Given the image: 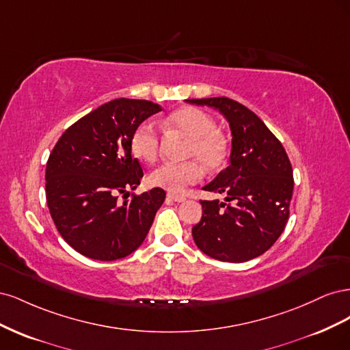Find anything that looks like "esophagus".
<instances>
[{
    "mask_svg": "<svg viewBox=\"0 0 350 350\" xmlns=\"http://www.w3.org/2000/svg\"><path fill=\"white\" fill-rule=\"evenodd\" d=\"M167 198L172 201H176V203H183V201L187 200L184 196H176V194H167Z\"/></svg>",
    "mask_w": 350,
    "mask_h": 350,
    "instance_id": "esophagus-1",
    "label": "esophagus"
}]
</instances>
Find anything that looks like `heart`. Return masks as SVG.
I'll list each match as a JSON object with an SVG mask.
<instances>
[{
    "instance_id": "1",
    "label": "heart",
    "mask_w": 350,
    "mask_h": 350,
    "mask_svg": "<svg viewBox=\"0 0 350 350\" xmlns=\"http://www.w3.org/2000/svg\"><path fill=\"white\" fill-rule=\"evenodd\" d=\"M167 130L188 137L187 156L197 159L208 171H215L226 162L228 142L217 131L216 121L208 113L197 108H181L167 116ZM131 150L144 162H154L161 152V135L152 122H142L133 131ZM198 162H166L157 166L150 174L152 185L171 193H183L188 185L200 181L201 167Z\"/></svg>"
}]
</instances>
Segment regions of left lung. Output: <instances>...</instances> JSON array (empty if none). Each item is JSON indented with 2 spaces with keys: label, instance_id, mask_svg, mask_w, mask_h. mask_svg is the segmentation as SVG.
Here are the masks:
<instances>
[{
  "label": "left lung",
  "instance_id": "1",
  "mask_svg": "<svg viewBox=\"0 0 350 350\" xmlns=\"http://www.w3.org/2000/svg\"><path fill=\"white\" fill-rule=\"evenodd\" d=\"M217 109L232 135L229 166L204 191L225 201L201 200L203 216L193 228L196 245L206 256L243 262L266 252L286 226L293 193V172L282 143L258 116L229 98L187 99Z\"/></svg>",
  "mask_w": 350,
  "mask_h": 350
}]
</instances>
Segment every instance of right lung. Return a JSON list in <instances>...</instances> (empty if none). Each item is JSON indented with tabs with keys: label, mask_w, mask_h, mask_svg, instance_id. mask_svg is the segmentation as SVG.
Listing matches in <instances>:
<instances>
[{
	"label": "right lung",
	"mask_w": 350,
	"mask_h": 350,
	"mask_svg": "<svg viewBox=\"0 0 350 350\" xmlns=\"http://www.w3.org/2000/svg\"><path fill=\"white\" fill-rule=\"evenodd\" d=\"M161 105L113 99L83 116L61 135L46 163V203L64 241L100 261L130 256L146 239L166 193L152 188L124 200L140 185L143 169L131 154L133 131Z\"/></svg>",
	"instance_id": "right-lung-1"
}]
</instances>
